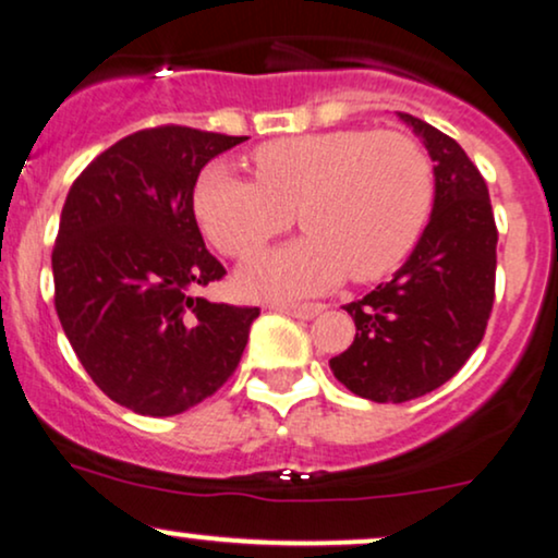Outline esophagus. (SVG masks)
Here are the masks:
<instances>
[{"label": "esophagus", "instance_id": "34e87169", "mask_svg": "<svg viewBox=\"0 0 558 558\" xmlns=\"http://www.w3.org/2000/svg\"><path fill=\"white\" fill-rule=\"evenodd\" d=\"M271 311H279V313H287V315H292V318H302V320H313L315 315H320L323 313V307L326 305H320V302H271Z\"/></svg>", "mask_w": 558, "mask_h": 558}]
</instances>
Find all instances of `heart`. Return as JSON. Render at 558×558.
Returning a JSON list of instances; mask_svg holds the SVG:
<instances>
[{"label": "heart", "mask_w": 558, "mask_h": 558, "mask_svg": "<svg viewBox=\"0 0 558 558\" xmlns=\"http://www.w3.org/2000/svg\"><path fill=\"white\" fill-rule=\"evenodd\" d=\"M256 181L209 165L194 191L206 238L245 258L290 230L307 235L256 256L238 271L245 298L298 300L339 284L383 279L422 235L435 196L432 162L401 132L336 129L281 136L253 149Z\"/></svg>", "instance_id": "1"}]
</instances>
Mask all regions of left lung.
Wrapping results in <instances>:
<instances>
[{
    "mask_svg": "<svg viewBox=\"0 0 558 558\" xmlns=\"http://www.w3.org/2000/svg\"><path fill=\"white\" fill-rule=\"evenodd\" d=\"M435 162L429 225L393 279L349 302L356 336L333 356L336 380L375 403L426 396L469 362L494 305L497 225L489 189L456 140L398 113Z\"/></svg>",
    "mask_w": 558,
    "mask_h": 558,
    "instance_id": "left-lung-1",
    "label": "left lung"
}]
</instances>
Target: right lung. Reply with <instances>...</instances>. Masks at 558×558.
Here are the masks:
<instances>
[{
  "instance_id": "add662e5",
  "label": "right lung",
  "mask_w": 558,
  "mask_h": 558,
  "mask_svg": "<svg viewBox=\"0 0 558 558\" xmlns=\"http://www.w3.org/2000/svg\"><path fill=\"white\" fill-rule=\"evenodd\" d=\"M247 136L157 126L95 157L69 189L53 302L74 354L111 401L175 416L235 373L258 307L196 298L225 277L194 215L204 165Z\"/></svg>"
}]
</instances>
